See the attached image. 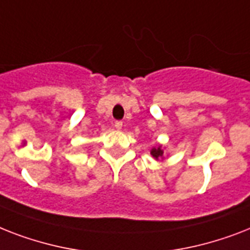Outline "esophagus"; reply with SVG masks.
<instances>
[{"label": "esophagus", "mask_w": 250, "mask_h": 250, "mask_svg": "<svg viewBox=\"0 0 250 250\" xmlns=\"http://www.w3.org/2000/svg\"><path fill=\"white\" fill-rule=\"evenodd\" d=\"M114 127H115V129H118V131H121L122 129V127H123V123H122V122H115V123H114Z\"/></svg>", "instance_id": "1"}]
</instances>
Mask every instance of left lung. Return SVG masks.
<instances>
[{
    "label": "left lung",
    "mask_w": 250,
    "mask_h": 250,
    "mask_svg": "<svg viewBox=\"0 0 250 250\" xmlns=\"http://www.w3.org/2000/svg\"><path fill=\"white\" fill-rule=\"evenodd\" d=\"M150 154H152V157L154 158L156 161H164V154H165V150H164V146L162 145H157V146H154V148H152V150H150Z\"/></svg>",
    "instance_id": "left-lung-1"
}]
</instances>
